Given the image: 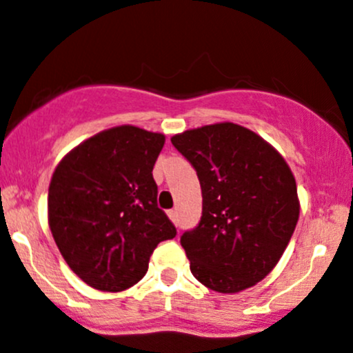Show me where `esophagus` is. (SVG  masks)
<instances>
[{"label": "esophagus", "mask_w": 353, "mask_h": 353, "mask_svg": "<svg viewBox=\"0 0 353 353\" xmlns=\"http://www.w3.org/2000/svg\"><path fill=\"white\" fill-rule=\"evenodd\" d=\"M169 217H170V219H172L174 225H177V223H179V214H177V209L169 210Z\"/></svg>", "instance_id": "1"}]
</instances>
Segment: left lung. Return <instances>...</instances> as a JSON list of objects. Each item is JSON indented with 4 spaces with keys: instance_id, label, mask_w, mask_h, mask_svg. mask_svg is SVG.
Returning <instances> with one entry per match:
<instances>
[{
    "instance_id": "left-lung-1",
    "label": "left lung",
    "mask_w": 353,
    "mask_h": 353,
    "mask_svg": "<svg viewBox=\"0 0 353 353\" xmlns=\"http://www.w3.org/2000/svg\"><path fill=\"white\" fill-rule=\"evenodd\" d=\"M170 141L202 188L199 226L181 235L193 276L225 294L252 288L275 268L298 223L291 169L263 137L230 121Z\"/></svg>"
}]
</instances>
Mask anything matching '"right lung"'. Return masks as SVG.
<instances>
[{
    "mask_svg": "<svg viewBox=\"0 0 353 353\" xmlns=\"http://www.w3.org/2000/svg\"><path fill=\"white\" fill-rule=\"evenodd\" d=\"M163 144V134L121 125L83 141L55 169L48 226L69 268L90 288H132L154 247L176 236L153 179Z\"/></svg>",
    "mask_w": 353,
    "mask_h": 353,
    "instance_id": "add662e5",
    "label": "right lung"
}]
</instances>
